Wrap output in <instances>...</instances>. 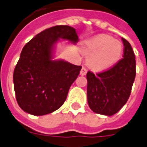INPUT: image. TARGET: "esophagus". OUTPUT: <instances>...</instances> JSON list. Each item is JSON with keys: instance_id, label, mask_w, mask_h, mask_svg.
I'll use <instances>...</instances> for the list:
<instances>
[{"instance_id": "esophagus-1", "label": "esophagus", "mask_w": 147, "mask_h": 147, "mask_svg": "<svg viewBox=\"0 0 147 147\" xmlns=\"http://www.w3.org/2000/svg\"><path fill=\"white\" fill-rule=\"evenodd\" d=\"M86 72H87V70H86V67H83L80 70V74L82 76H84V75H86Z\"/></svg>"}]
</instances>
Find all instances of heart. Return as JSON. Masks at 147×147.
Wrapping results in <instances>:
<instances>
[{"label":"heart","instance_id":"b5f03b06","mask_svg":"<svg viewBox=\"0 0 147 147\" xmlns=\"http://www.w3.org/2000/svg\"><path fill=\"white\" fill-rule=\"evenodd\" d=\"M123 45L109 35H100L90 40L84 47L89 56L87 63L94 70H103L113 66L121 57Z\"/></svg>","mask_w":147,"mask_h":147}]
</instances>
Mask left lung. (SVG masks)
Wrapping results in <instances>:
<instances>
[{"mask_svg":"<svg viewBox=\"0 0 147 147\" xmlns=\"http://www.w3.org/2000/svg\"><path fill=\"white\" fill-rule=\"evenodd\" d=\"M123 55L110 68L94 74H86L87 100L94 112L112 116L127 103L136 77L135 54L129 42L122 38Z\"/></svg>","mask_w":147,"mask_h":147,"instance_id":"left-lung-1","label":"left lung"}]
</instances>
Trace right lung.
Here are the masks:
<instances>
[{"instance_id": "right-lung-1", "label": "right lung", "mask_w": 147, "mask_h": 147, "mask_svg": "<svg viewBox=\"0 0 147 147\" xmlns=\"http://www.w3.org/2000/svg\"><path fill=\"white\" fill-rule=\"evenodd\" d=\"M59 39L78 41L76 30L57 25L43 30L26 44L13 70L16 100L24 111L42 116L63 105L81 66L52 61V47Z\"/></svg>"}]
</instances>
